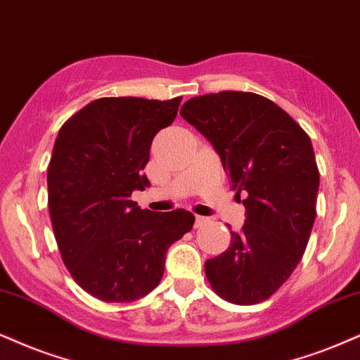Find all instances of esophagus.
<instances>
[{"label":"esophagus","mask_w":360,"mask_h":360,"mask_svg":"<svg viewBox=\"0 0 360 360\" xmlns=\"http://www.w3.org/2000/svg\"><path fill=\"white\" fill-rule=\"evenodd\" d=\"M203 224H207V217H200V215L195 217V227H202Z\"/></svg>","instance_id":"obj_1"}]
</instances>
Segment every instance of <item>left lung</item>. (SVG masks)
I'll use <instances>...</instances> for the list:
<instances>
[{
    "label": "left lung",
    "mask_w": 360,
    "mask_h": 360,
    "mask_svg": "<svg viewBox=\"0 0 360 360\" xmlns=\"http://www.w3.org/2000/svg\"><path fill=\"white\" fill-rule=\"evenodd\" d=\"M181 118L221 160L230 188L247 193L245 224L224 254L205 262L229 302L259 304L290 277L316 220L319 170L309 135L281 106L247 91L195 96Z\"/></svg>",
    "instance_id": "obj_1"
}]
</instances>
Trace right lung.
Instances as JSON below:
<instances>
[{
  "instance_id": "obj_1",
  "label": "right lung",
  "mask_w": 360,
  "mask_h": 360,
  "mask_svg": "<svg viewBox=\"0 0 360 360\" xmlns=\"http://www.w3.org/2000/svg\"><path fill=\"white\" fill-rule=\"evenodd\" d=\"M181 98L118 96L91 101L58 131L48 167V208L75 282L103 302H133L162 281L167 250L193 227L187 210L157 214L130 200L155 135Z\"/></svg>"
}]
</instances>
